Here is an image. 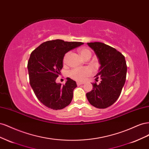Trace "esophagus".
I'll list each match as a JSON object with an SVG mask.
<instances>
[{"label": "esophagus", "mask_w": 149, "mask_h": 149, "mask_svg": "<svg viewBox=\"0 0 149 149\" xmlns=\"http://www.w3.org/2000/svg\"><path fill=\"white\" fill-rule=\"evenodd\" d=\"M76 84H77L78 86H80V85H81V84H83L84 83H80V82H77V83H76Z\"/></svg>", "instance_id": "obj_1"}]
</instances>
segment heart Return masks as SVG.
<instances>
[{
  "label": "heart",
  "mask_w": 149,
  "mask_h": 149,
  "mask_svg": "<svg viewBox=\"0 0 149 149\" xmlns=\"http://www.w3.org/2000/svg\"><path fill=\"white\" fill-rule=\"evenodd\" d=\"M79 53L81 56L84 59H86L87 57L91 56V53L89 49L87 48H82L79 49ZM69 53H66L63 57V63H66L67 61ZM91 70L89 68H77L70 71L68 75L70 77L78 81H82L86 78L88 76L91 75Z\"/></svg>",
  "instance_id": "obj_1"
}]
</instances>
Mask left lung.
I'll return each instance as SVG.
<instances>
[{
	"label": "left lung",
	"instance_id": "8db88e82",
	"mask_svg": "<svg viewBox=\"0 0 149 149\" xmlns=\"http://www.w3.org/2000/svg\"><path fill=\"white\" fill-rule=\"evenodd\" d=\"M101 65L96 81L100 78L101 83H93V89L86 93L88 101L99 109H105L117 101L125 82L127 65L124 56L114 48L101 42L88 43Z\"/></svg>",
	"mask_w": 149,
	"mask_h": 149
}]
</instances>
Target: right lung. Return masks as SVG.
Wrapping results in <instances>:
<instances>
[{
	"instance_id": "add662e5",
	"label": "right lung",
	"mask_w": 149,
	"mask_h": 149,
	"mask_svg": "<svg viewBox=\"0 0 149 149\" xmlns=\"http://www.w3.org/2000/svg\"><path fill=\"white\" fill-rule=\"evenodd\" d=\"M82 42L49 40L42 43L30 54L28 61L30 84L38 100L53 110L62 109L71 103L76 83L67 78L65 84L56 83L68 52L83 45Z\"/></svg>"
}]
</instances>
